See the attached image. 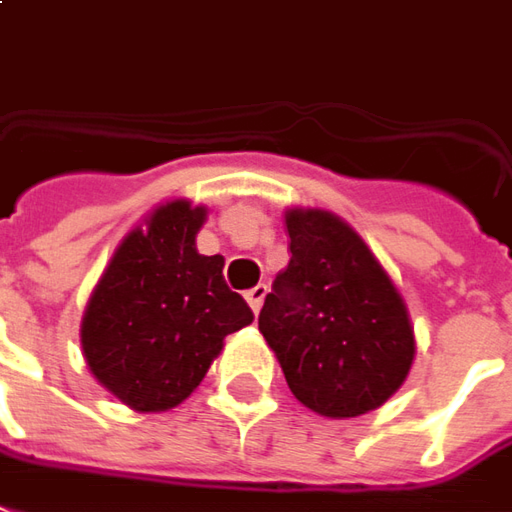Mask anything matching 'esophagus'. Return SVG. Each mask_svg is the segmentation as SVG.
<instances>
[{"mask_svg": "<svg viewBox=\"0 0 512 512\" xmlns=\"http://www.w3.org/2000/svg\"><path fill=\"white\" fill-rule=\"evenodd\" d=\"M264 297H267V286H264V284L253 286V289H248V292H245V300H248V306L253 308V314H259V308H262Z\"/></svg>", "mask_w": 512, "mask_h": 512, "instance_id": "obj_1", "label": "esophagus"}]
</instances>
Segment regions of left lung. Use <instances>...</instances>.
I'll list each match as a JSON object with an SVG mask.
<instances>
[{"instance_id":"1","label":"left lung","mask_w":512,"mask_h":512,"mask_svg":"<svg viewBox=\"0 0 512 512\" xmlns=\"http://www.w3.org/2000/svg\"><path fill=\"white\" fill-rule=\"evenodd\" d=\"M286 231L292 259L264 297L259 331L306 408L331 419L375 411L411 372L408 306L342 217L289 209Z\"/></svg>"}]
</instances>
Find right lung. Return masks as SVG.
<instances>
[{"label": "right lung", "mask_w": 512, "mask_h": 512, "mask_svg": "<svg viewBox=\"0 0 512 512\" xmlns=\"http://www.w3.org/2000/svg\"><path fill=\"white\" fill-rule=\"evenodd\" d=\"M206 206L168 201L129 231L82 317L79 339L93 378L132 411L176 408L204 380L228 333L253 322L223 281V256L195 234Z\"/></svg>", "instance_id": "right-lung-1"}]
</instances>
